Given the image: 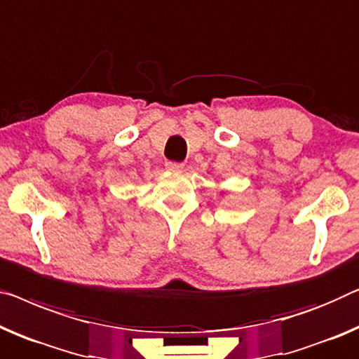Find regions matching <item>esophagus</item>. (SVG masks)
<instances>
[{
  "label": "esophagus",
  "instance_id": "1",
  "mask_svg": "<svg viewBox=\"0 0 359 359\" xmlns=\"http://www.w3.org/2000/svg\"><path fill=\"white\" fill-rule=\"evenodd\" d=\"M165 168L170 169V170H182V169H184V164L175 163V161H168V163H165Z\"/></svg>",
  "mask_w": 359,
  "mask_h": 359
}]
</instances>
